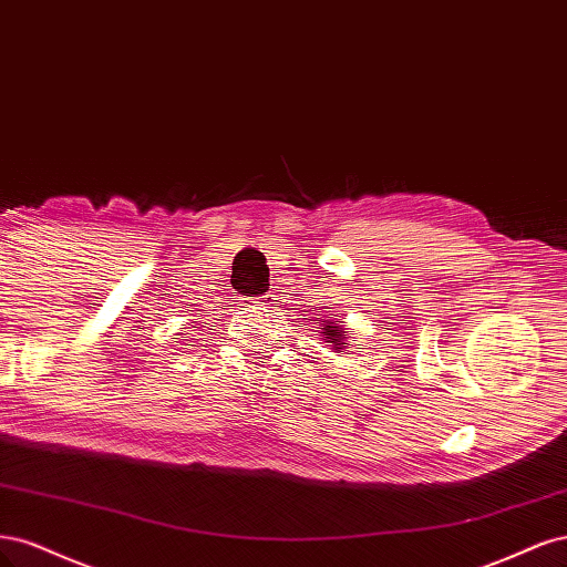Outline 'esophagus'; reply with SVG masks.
Returning a JSON list of instances; mask_svg holds the SVG:
<instances>
[{
	"instance_id": "obj_1",
	"label": "esophagus",
	"mask_w": 567,
	"mask_h": 567,
	"mask_svg": "<svg viewBox=\"0 0 567 567\" xmlns=\"http://www.w3.org/2000/svg\"><path fill=\"white\" fill-rule=\"evenodd\" d=\"M259 303H270V297H261V301Z\"/></svg>"
}]
</instances>
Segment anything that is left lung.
Listing matches in <instances>:
<instances>
[{
	"instance_id": "left-lung-1",
	"label": "left lung",
	"mask_w": 567,
	"mask_h": 567,
	"mask_svg": "<svg viewBox=\"0 0 567 567\" xmlns=\"http://www.w3.org/2000/svg\"><path fill=\"white\" fill-rule=\"evenodd\" d=\"M320 337H324V343L332 346L334 353H343L346 349H349V332H346V327L339 324V322H332V320H324L320 327Z\"/></svg>"
}]
</instances>
